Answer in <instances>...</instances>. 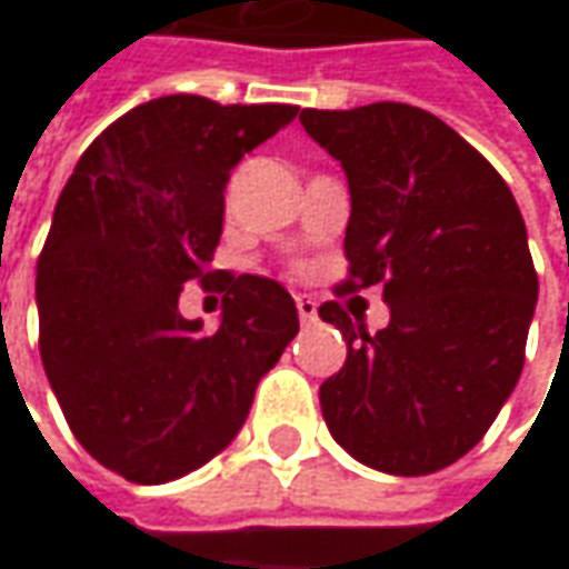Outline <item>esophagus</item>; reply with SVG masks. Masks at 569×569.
I'll return each instance as SVG.
<instances>
[{"label": "esophagus", "mask_w": 569, "mask_h": 569, "mask_svg": "<svg viewBox=\"0 0 569 569\" xmlns=\"http://www.w3.org/2000/svg\"><path fill=\"white\" fill-rule=\"evenodd\" d=\"M297 303V313H300V322H317L319 313H317V300L313 297H295Z\"/></svg>", "instance_id": "obj_1"}]
</instances>
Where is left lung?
I'll return each mask as SVG.
<instances>
[{
  "label": "left lung",
  "instance_id": "obj_1",
  "mask_svg": "<svg viewBox=\"0 0 569 569\" xmlns=\"http://www.w3.org/2000/svg\"><path fill=\"white\" fill-rule=\"evenodd\" d=\"M300 122L348 177L341 291L382 284L389 307L373 336L336 300L319 307L348 341L319 386L326 427L386 475L447 469L522 373L538 300L526 221L503 177L421 107L303 110Z\"/></svg>",
  "mask_w": 569,
  "mask_h": 569
}]
</instances>
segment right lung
<instances>
[{
	"instance_id": "1",
	"label": "right lung",
	"mask_w": 569,
	"mask_h": 569,
	"mask_svg": "<svg viewBox=\"0 0 569 569\" xmlns=\"http://www.w3.org/2000/svg\"><path fill=\"white\" fill-rule=\"evenodd\" d=\"M295 117L291 103L148 100L100 132L56 202L37 262L43 370L78 443L136 485L228 447L300 329L278 281L206 272L230 170ZM189 277L226 291L214 333L179 317Z\"/></svg>"
}]
</instances>
